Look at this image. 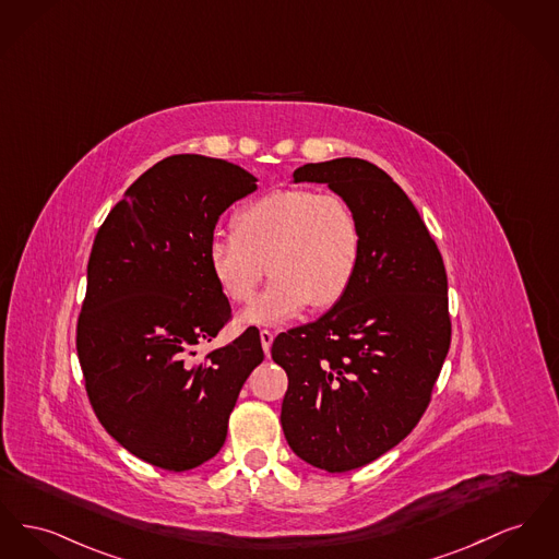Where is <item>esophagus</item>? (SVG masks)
<instances>
[{
  "label": "esophagus",
  "mask_w": 559,
  "mask_h": 559,
  "mask_svg": "<svg viewBox=\"0 0 559 559\" xmlns=\"http://www.w3.org/2000/svg\"><path fill=\"white\" fill-rule=\"evenodd\" d=\"M260 340H262L263 353L267 355V353H270V346H272V340H274V333L267 331V329H262V331H260Z\"/></svg>",
  "instance_id": "esophagus-1"
}]
</instances>
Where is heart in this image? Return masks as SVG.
Returning a JSON list of instances; mask_svg holds the SVG:
<instances>
[{
	"label": "heart",
	"instance_id": "1",
	"mask_svg": "<svg viewBox=\"0 0 559 559\" xmlns=\"http://www.w3.org/2000/svg\"><path fill=\"white\" fill-rule=\"evenodd\" d=\"M362 258L361 222L337 194L308 188L270 192L234 215V231H215L206 245L209 270L234 304L251 301L265 272L270 287L242 321L281 323L304 310L331 308L355 283Z\"/></svg>",
	"mask_w": 559,
	"mask_h": 559
}]
</instances>
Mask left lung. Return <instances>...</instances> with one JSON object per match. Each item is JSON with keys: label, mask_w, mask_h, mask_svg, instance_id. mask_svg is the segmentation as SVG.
<instances>
[{"label": "left lung", "mask_w": 559, "mask_h": 559, "mask_svg": "<svg viewBox=\"0 0 559 559\" xmlns=\"http://www.w3.org/2000/svg\"><path fill=\"white\" fill-rule=\"evenodd\" d=\"M357 213L362 258L353 287L319 321L276 335L289 378L281 425L297 456L346 473L386 454L427 412L450 350L443 258L407 194L376 165H304Z\"/></svg>", "instance_id": "8db88e82"}]
</instances>
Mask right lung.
<instances>
[{
  "mask_svg": "<svg viewBox=\"0 0 559 559\" xmlns=\"http://www.w3.org/2000/svg\"><path fill=\"white\" fill-rule=\"evenodd\" d=\"M255 181L219 158L168 156L95 236L75 329L86 394L105 430L158 468L190 471L222 450L238 393L263 361L255 329L194 361V346L231 314L209 270V238Z\"/></svg>",
  "mask_w": 559,
  "mask_h": 559,
  "instance_id": "1",
  "label": "right lung"
}]
</instances>
